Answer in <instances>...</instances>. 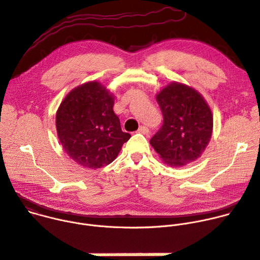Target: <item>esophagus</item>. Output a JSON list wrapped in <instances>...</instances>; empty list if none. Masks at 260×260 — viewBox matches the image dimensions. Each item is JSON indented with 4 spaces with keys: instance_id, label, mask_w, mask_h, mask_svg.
I'll return each instance as SVG.
<instances>
[{
    "instance_id": "obj_1",
    "label": "esophagus",
    "mask_w": 260,
    "mask_h": 260,
    "mask_svg": "<svg viewBox=\"0 0 260 260\" xmlns=\"http://www.w3.org/2000/svg\"><path fill=\"white\" fill-rule=\"evenodd\" d=\"M138 133H142V134H148L149 133V129L146 126H141L138 129Z\"/></svg>"
}]
</instances>
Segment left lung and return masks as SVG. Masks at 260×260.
I'll return each instance as SVG.
<instances>
[{"mask_svg":"<svg viewBox=\"0 0 260 260\" xmlns=\"http://www.w3.org/2000/svg\"><path fill=\"white\" fill-rule=\"evenodd\" d=\"M164 125L150 141L167 166L180 168L196 161L208 146L213 116L203 95L194 88L171 82L156 94Z\"/></svg>","mask_w":260,"mask_h":260,"instance_id":"8db88e82","label":"left lung"}]
</instances>
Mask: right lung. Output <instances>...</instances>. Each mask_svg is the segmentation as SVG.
Masks as SVG:
<instances>
[{
    "mask_svg": "<svg viewBox=\"0 0 260 260\" xmlns=\"http://www.w3.org/2000/svg\"><path fill=\"white\" fill-rule=\"evenodd\" d=\"M114 96L98 81L72 89L56 112L59 142L75 162L88 169L111 164L131 135L113 111Z\"/></svg>",
    "mask_w": 260,
    "mask_h": 260,
    "instance_id": "1",
    "label": "right lung"
}]
</instances>
